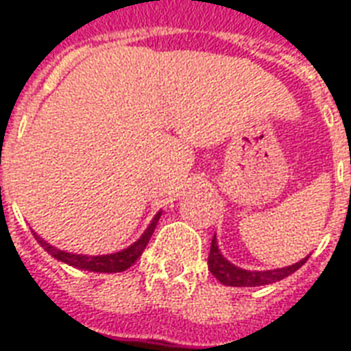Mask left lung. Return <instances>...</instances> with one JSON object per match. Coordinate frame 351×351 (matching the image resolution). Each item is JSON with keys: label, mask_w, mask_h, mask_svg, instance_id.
<instances>
[{"label": "left lung", "mask_w": 351, "mask_h": 351, "mask_svg": "<svg viewBox=\"0 0 351 351\" xmlns=\"http://www.w3.org/2000/svg\"><path fill=\"white\" fill-rule=\"evenodd\" d=\"M310 256V255H308ZM308 256L302 261L295 262L291 266L277 267V269H266V271H251V269H242V267L231 264L219 250L217 244V234L211 240V251L208 256V267L209 271L213 273L215 278H219L220 282L226 286H234V288H255V286H266V284H273L282 280L288 275L295 273L299 269Z\"/></svg>", "instance_id": "8db88e82"}]
</instances>
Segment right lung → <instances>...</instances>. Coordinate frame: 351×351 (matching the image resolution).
<instances>
[{
    "label": "right lung",
    "instance_id": "right-lung-1",
    "mask_svg": "<svg viewBox=\"0 0 351 351\" xmlns=\"http://www.w3.org/2000/svg\"><path fill=\"white\" fill-rule=\"evenodd\" d=\"M160 217H162V211L154 215V219L151 220V224L147 226V230L143 231L142 237L136 240V242H132L129 247L125 250H120L117 253H109V255H78V253H69V251L58 250L52 244L45 242V240L41 239L40 234L34 233L32 234L36 237V240L40 242L41 247L52 255L56 261L63 262V264H69V266L78 267V269H85V271H96V273H120L125 271L127 267H131L134 262L138 261V256L142 255L143 250H145V245H147L149 239H151V234H153L154 228L158 224Z\"/></svg>",
    "mask_w": 351,
    "mask_h": 351
}]
</instances>
